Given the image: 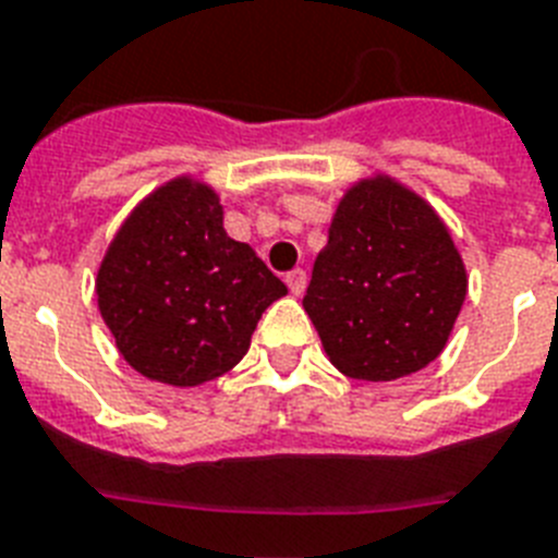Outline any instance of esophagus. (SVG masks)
<instances>
[{
    "label": "esophagus",
    "instance_id": "1",
    "mask_svg": "<svg viewBox=\"0 0 558 558\" xmlns=\"http://www.w3.org/2000/svg\"><path fill=\"white\" fill-rule=\"evenodd\" d=\"M284 282H288V288H290V293H293V296H302V293H305V288H307V274L302 268L290 270V274L284 276Z\"/></svg>",
    "mask_w": 558,
    "mask_h": 558
}]
</instances>
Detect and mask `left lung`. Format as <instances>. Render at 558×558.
<instances>
[{"instance_id":"obj_1","label":"left lung","mask_w":558,"mask_h":558,"mask_svg":"<svg viewBox=\"0 0 558 558\" xmlns=\"http://www.w3.org/2000/svg\"><path fill=\"white\" fill-rule=\"evenodd\" d=\"M468 274L434 207L390 177L344 193L302 299L344 376L393 381L448 344Z\"/></svg>"}]
</instances>
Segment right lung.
Masks as SVG:
<instances>
[{
  "mask_svg": "<svg viewBox=\"0 0 558 558\" xmlns=\"http://www.w3.org/2000/svg\"><path fill=\"white\" fill-rule=\"evenodd\" d=\"M214 187L179 177L133 207L96 274V299L124 362L154 381L193 388L251 348L262 313L288 293L222 228Z\"/></svg>",
  "mask_w": 558,
  "mask_h": 558,
  "instance_id": "1",
  "label": "right lung"
}]
</instances>
